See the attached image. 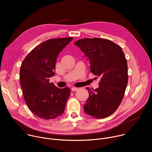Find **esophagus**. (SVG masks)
I'll return each instance as SVG.
<instances>
[{
  "label": "esophagus",
  "instance_id": "obj_1",
  "mask_svg": "<svg viewBox=\"0 0 152 152\" xmlns=\"http://www.w3.org/2000/svg\"><path fill=\"white\" fill-rule=\"evenodd\" d=\"M78 90V88H76V87H72V91H77Z\"/></svg>",
  "mask_w": 152,
  "mask_h": 152
}]
</instances>
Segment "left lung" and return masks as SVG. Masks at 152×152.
<instances>
[{"label": "left lung", "mask_w": 152, "mask_h": 152, "mask_svg": "<svg viewBox=\"0 0 152 152\" xmlns=\"http://www.w3.org/2000/svg\"><path fill=\"white\" fill-rule=\"evenodd\" d=\"M75 45L89 59L91 72L100 78L98 88H86L89 97L84 111L97 118H106L117 110L125 93L128 74L124 54L120 46L104 38H85Z\"/></svg>", "instance_id": "8db88e82"}]
</instances>
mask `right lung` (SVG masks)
Instances as JSON below:
<instances>
[{
	"mask_svg": "<svg viewBox=\"0 0 152 152\" xmlns=\"http://www.w3.org/2000/svg\"><path fill=\"white\" fill-rule=\"evenodd\" d=\"M72 37L52 38L36 46L24 59L20 79L26 103L37 117L50 120L62 115L70 96L68 87L58 88L49 82L55 75V64L61 50Z\"/></svg>",
	"mask_w": 152,
	"mask_h": 152,
	"instance_id": "obj_1",
	"label": "right lung"
}]
</instances>
